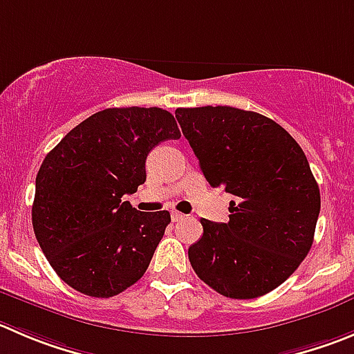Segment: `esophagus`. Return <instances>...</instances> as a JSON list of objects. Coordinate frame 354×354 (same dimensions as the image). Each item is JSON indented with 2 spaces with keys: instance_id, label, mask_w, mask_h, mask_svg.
<instances>
[{
  "instance_id": "esophagus-1",
  "label": "esophagus",
  "mask_w": 354,
  "mask_h": 354,
  "mask_svg": "<svg viewBox=\"0 0 354 354\" xmlns=\"http://www.w3.org/2000/svg\"><path fill=\"white\" fill-rule=\"evenodd\" d=\"M184 217H186V215H184V214H180V212H171V221H174V222H179V221H183Z\"/></svg>"
}]
</instances>
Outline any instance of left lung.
I'll list each match as a JSON object with an SVG mask.
<instances>
[{
    "instance_id": "1",
    "label": "left lung",
    "mask_w": 354,
    "mask_h": 354,
    "mask_svg": "<svg viewBox=\"0 0 354 354\" xmlns=\"http://www.w3.org/2000/svg\"><path fill=\"white\" fill-rule=\"evenodd\" d=\"M205 179L234 196L230 221L201 218L189 262L224 297L255 299L280 287L315 238L319 189L308 158L276 121L230 106L175 111Z\"/></svg>"
}]
</instances>
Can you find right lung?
<instances>
[{
	"label": "right lung",
	"mask_w": 354,
	"mask_h": 354,
	"mask_svg": "<svg viewBox=\"0 0 354 354\" xmlns=\"http://www.w3.org/2000/svg\"><path fill=\"white\" fill-rule=\"evenodd\" d=\"M179 137L168 111L113 107L86 118L46 154L32 227L60 280L107 299L142 278L170 214L139 212L121 198L146 183L151 149Z\"/></svg>",
	"instance_id": "1"
}]
</instances>
